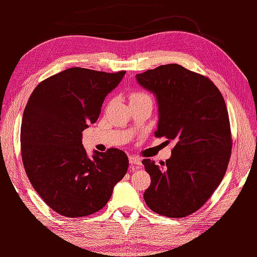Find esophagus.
<instances>
[{
  "instance_id": "obj_1",
  "label": "esophagus",
  "mask_w": 257,
  "mask_h": 257,
  "mask_svg": "<svg viewBox=\"0 0 257 257\" xmlns=\"http://www.w3.org/2000/svg\"><path fill=\"white\" fill-rule=\"evenodd\" d=\"M129 161H130V165H132V168L134 169V170H137V169H140L141 165H143V163H141L140 158L135 157V156L129 157Z\"/></svg>"
}]
</instances>
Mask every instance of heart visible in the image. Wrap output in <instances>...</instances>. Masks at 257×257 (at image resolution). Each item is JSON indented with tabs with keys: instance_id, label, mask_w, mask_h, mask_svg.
Returning a JSON list of instances; mask_svg holds the SVG:
<instances>
[{
	"instance_id": "b5f03b06",
	"label": "heart",
	"mask_w": 257,
	"mask_h": 257,
	"mask_svg": "<svg viewBox=\"0 0 257 257\" xmlns=\"http://www.w3.org/2000/svg\"><path fill=\"white\" fill-rule=\"evenodd\" d=\"M141 97H149L148 95L146 94V92H141V91H137V92H134L130 96V99H135V98H141Z\"/></svg>"
}]
</instances>
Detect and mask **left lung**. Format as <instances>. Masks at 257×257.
Instances as JSON below:
<instances>
[{"instance_id": "8db88e82", "label": "left lung", "mask_w": 257, "mask_h": 257, "mask_svg": "<svg viewBox=\"0 0 257 257\" xmlns=\"http://www.w3.org/2000/svg\"><path fill=\"white\" fill-rule=\"evenodd\" d=\"M159 106L156 137L172 140V155L158 166L144 159L150 187L144 198L150 210L184 217L205 204L226 172L232 135L226 105L213 81L178 64L137 74Z\"/></svg>"}]
</instances>
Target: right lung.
Masks as SVG:
<instances>
[{"instance_id":"1","label":"right lung","mask_w":257,"mask_h":257,"mask_svg":"<svg viewBox=\"0 0 257 257\" xmlns=\"http://www.w3.org/2000/svg\"><path fill=\"white\" fill-rule=\"evenodd\" d=\"M124 73L68 68L41 81L27 100L22 161L33 188L58 214L81 217L101 210L127 173L122 150L88 158L81 144V133L97 121L103 99Z\"/></svg>"}]
</instances>
